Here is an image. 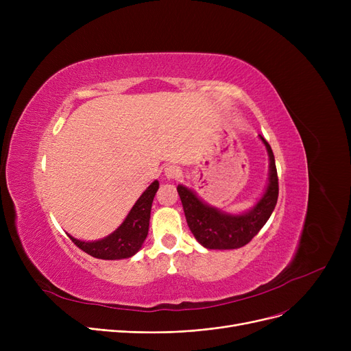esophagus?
<instances>
[{"mask_svg":"<svg viewBox=\"0 0 351 351\" xmlns=\"http://www.w3.org/2000/svg\"><path fill=\"white\" fill-rule=\"evenodd\" d=\"M165 175H166V178H169V179H176V178H179L180 176V169H179V166H176V165H168L165 168Z\"/></svg>","mask_w":351,"mask_h":351,"instance_id":"obj_1","label":"esophagus"}]
</instances>
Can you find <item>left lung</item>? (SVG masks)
<instances>
[{"label": "left lung", "mask_w": 351, "mask_h": 351, "mask_svg": "<svg viewBox=\"0 0 351 351\" xmlns=\"http://www.w3.org/2000/svg\"><path fill=\"white\" fill-rule=\"evenodd\" d=\"M261 139L266 145L270 158L269 185L262 199L247 213L226 215L204 204L191 189L178 186L188 226L196 241L206 249H239L247 245L265 226L278 204L279 178L274 155L266 139L262 136Z\"/></svg>", "instance_id": "1"}]
</instances>
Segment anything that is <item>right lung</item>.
<instances>
[{
  "label": "right lung",
  "mask_w": 351,
  "mask_h": 351,
  "mask_svg": "<svg viewBox=\"0 0 351 351\" xmlns=\"http://www.w3.org/2000/svg\"><path fill=\"white\" fill-rule=\"evenodd\" d=\"M158 189L159 182L155 180L136 200L123 223L114 233L101 239V241L81 242L72 236H69V239L73 245H77L81 250L97 257V259L117 261L134 256L141 249L147 236V230H149L151 208Z\"/></svg>",
  "instance_id": "1"
}]
</instances>
